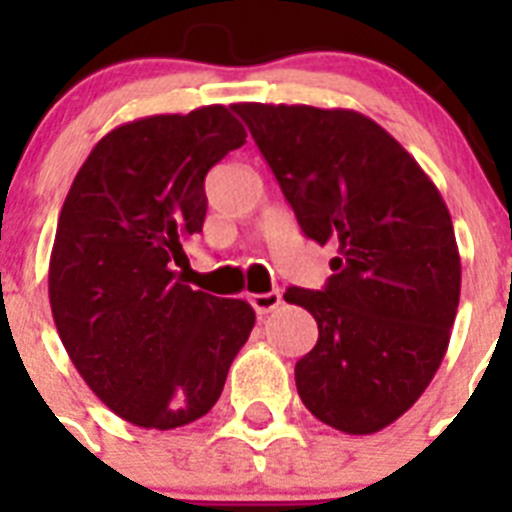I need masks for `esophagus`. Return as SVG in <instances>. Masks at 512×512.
I'll list each match as a JSON object with an SVG mask.
<instances>
[{
    "mask_svg": "<svg viewBox=\"0 0 512 512\" xmlns=\"http://www.w3.org/2000/svg\"><path fill=\"white\" fill-rule=\"evenodd\" d=\"M248 302H251L253 310L259 312V315H266V312L277 310L282 305V295L279 292H264V295H251Z\"/></svg>",
    "mask_w": 512,
    "mask_h": 512,
    "instance_id": "obj_1",
    "label": "esophagus"
}]
</instances>
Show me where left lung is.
Segmentation results:
<instances>
[{
    "mask_svg": "<svg viewBox=\"0 0 512 512\" xmlns=\"http://www.w3.org/2000/svg\"><path fill=\"white\" fill-rule=\"evenodd\" d=\"M302 233L333 243L328 284L284 300L318 323L295 366L305 408L369 436L408 413L449 348L461 259L436 184L382 125L354 110L238 102Z\"/></svg>",
    "mask_w": 512,
    "mask_h": 512,
    "instance_id": "1",
    "label": "left lung"
}]
</instances>
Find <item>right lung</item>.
<instances>
[{"label":"right lung","mask_w":512,"mask_h":512,"mask_svg":"<svg viewBox=\"0 0 512 512\" xmlns=\"http://www.w3.org/2000/svg\"><path fill=\"white\" fill-rule=\"evenodd\" d=\"M246 143L230 107L125 122L99 140L58 217L48 297L89 390L128 423L171 431L217 402L256 312L176 277L202 233L205 176Z\"/></svg>","instance_id":"obj_1"}]
</instances>
